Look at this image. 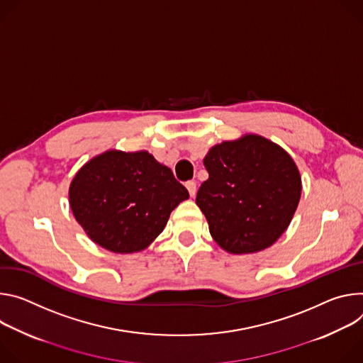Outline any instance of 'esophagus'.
<instances>
[{"label":"esophagus","mask_w":363,"mask_h":363,"mask_svg":"<svg viewBox=\"0 0 363 363\" xmlns=\"http://www.w3.org/2000/svg\"><path fill=\"white\" fill-rule=\"evenodd\" d=\"M186 187H187V190H189V194H190L191 197H194V196H196V182H193V180L187 182V183H186Z\"/></svg>","instance_id":"obj_1"}]
</instances>
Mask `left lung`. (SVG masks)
I'll list each match as a JSON object with an SVG mask.
<instances>
[{
    "label": "left lung",
    "mask_w": 363,
    "mask_h": 363,
    "mask_svg": "<svg viewBox=\"0 0 363 363\" xmlns=\"http://www.w3.org/2000/svg\"><path fill=\"white\" fill-rule=\"evenodd\" d=\"M209 179L196 205L216 242L230 254L271 247L289 228L301 194L293 158L259 135L215 145L203 160Z\"/></svg>",
    "instance_id": "1"
}]
</instances>
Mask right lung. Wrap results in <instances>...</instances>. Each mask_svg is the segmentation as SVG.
<instances>
[{
	"label": "right lung",
	"instance_id": "right-lung-1",
	"mask_svg": "<svg viewBox=\"0 0 363 363\" xmlns=\"http://www.w3.org/2000/svg\"><path fill=\"white\" fill-rule=\"evenodd\" d=\"M186 199L187 189L147 151H106L80 169L69 189L76 220L94 242L118 254L147 248Z\"/></svg>",
	"mask_w": 363,
	"mask_h": 363
}]
</instances>
